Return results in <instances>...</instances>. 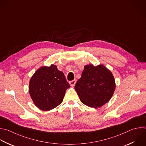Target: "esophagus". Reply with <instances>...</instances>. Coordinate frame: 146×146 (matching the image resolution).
<instances>
[{
  "label": "esophagus",
  "mask_w": 146,
  "mask_h": 146,
  "mask_svg": "<svg viewBox=\"0 0 146 146\" xmlns=\"http://www.w3.org/2000/svg\"><path fill=\"white\" fill-rule=\"evenodd\" d=\"M76 80H72V81H71L69 82V84H70V86H74V85L76 84Z\"/></svg>",
  "instance_id": "1"
}]
</instances>
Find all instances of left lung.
<instances>
[{
  "instance_id": "1",
  "label": "left lung",
  "mask_w": 146,
  "mask_h": 146,
  "mask_svg": "<svg viewBox=\"0 0 146 146\" xmlns=\"http://www.w3.org/2000/svg\"><path fill=\"white\" fill-rule=\"evenodd\" d=\"M115 87L114 77L109 69L103 65L89 64L84 66L74 89L84 104L97 108L110 100Z\"/></svg>"
}]
</instances>
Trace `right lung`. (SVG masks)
<instances>
[{
    "instance_id": "1",
    "label": "right lung",
    "mask_w": 146,
    "mask_h": 146,
    "mask_svg": "<svg viewBox=\"0 0 146 146\" xmlns=\"http://www.w3.org/2000/svg\"><path fill=\"white\" fill-rule=\"evenodd\" d=\"M69 84L57 66H42L31 77L29 93L34 104L44 111L54 109L63 101Z\"/></svg>"
}]
</instances>
